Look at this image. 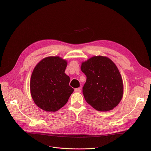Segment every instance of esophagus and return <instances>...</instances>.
<instances>
[{"mask_svg": "<svg viewBox=\"0 0 151 151\" xmlns=\"http://www.w3.org/2000/svg\"><path fill=\"white\" fill-rule=\"evenodd\" d=\"M75 92H81V89L80 88H76L75 89Z\"/></svg>", "mask_w": 151, "mask_h": 151, "instance_id": "34e87169", "label": "esophagus"}]
</instances>
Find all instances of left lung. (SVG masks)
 I'll list each match as a JSON object with an SVG mask.
<instances>
[{
    "label": "left lung",
    "mask_w": 151,
    "mask_h": 151,
    "mask_svg": "<svg viewBox=\"0 0 151 151\" xmlns=\"http://www.w3.org/2000/svg\"><path fill=\"white\" fill-rule=\"evenodd\" d=\"M81 70L87 77L83 93L88 104L100 111L111 110L119 104L123 96V81L111 60L93 56L82 63Z\"/></svg>",
    "instance_id": "8db88e82"
}]
</instances>
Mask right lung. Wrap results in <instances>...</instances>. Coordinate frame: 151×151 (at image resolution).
I'll return each mask as SVG.
<instances>
[{
  "instance_id": "obj_1",
  "label": "right lung",
  "mask_w": 151,
  "mask_h": 151,
  "mask_svg": "<svg viewBox=\"0 0 151 151\" xmlns=\"http://www.w3.org/2000/svg\"><path fill=\"white\" fill-rule=\"evenodd\" d=\"M67 60L59 56L39 62L32 73L30 89L35 104L45 111L54 112L64 106L74 89L65 73Z\"/></svg>"
}]
</instances>
